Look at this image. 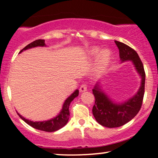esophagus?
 <instances>
[{
    "label": "esophagus",
    "instance_id": "obj_1",
    "mask_svg": "<svg viewBox=\"0 0 158 158\" xmlns=\"http://www.w3.org/2000/svg\"><path fill=\"white\" fill-rule=\"evenodd\" d=\"M87 88H88V85L87 84H81L80 85V88H79V91L80 92H84V91H86L87 90Z\"/></svg>",
    "mask_w": 158,
    "mask_h": 158
}]
</instances>
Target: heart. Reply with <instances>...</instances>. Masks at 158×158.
I'll return each instance as SVG.
<instances>
[{"label":"heart","instance_id":"heart-1","mask_svg":"<svg viewBox=\"0 0 158 158\" xmlns=\"http://www.w3.org/2000/svg\"><path fill=\"white\" fill-rule=\"evenodd\" d=\"M100 52V49L94 48L90 51V54L94 57H97ZM110 59H111V52H110V50H103L102 52H101V53L99 54V57H98L97 68L99 70H103L104 68H106L110 63Z\"/></svg>","mask_w":158,"mask_h":158}]
</instances>
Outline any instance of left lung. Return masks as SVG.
I'll list each match as a JSON object with an SVG mask.
<instances>
[{"label": "left lung", "mask_w": 158, "mask_h": 158, "mask_svg": "<svg viewBox=\"0 0 158 158\" xmlns=\"http://www.w3.org/2000/svg\"><path fill=\"white\" fill-rule=\"evenodd\" d=\"M115 44L119 48V58L122 62L131 60L142 80L137 93L127 102L122 104L114 103L104 94L99 88V85H95L92 90L95 97V104L92 112L97 123L107 128H117L131 120L140 110L145 92L146 73L138 54L134 49L124 43L115 41Z\"/></svg>", "instance_id": "8db88e82"}]
</instances>
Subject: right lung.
I'll list each match as a JSON object with an SVG mask.
<instances>
[{"label":"right lung","instance_id":"1","mask_svg":"<svg viewBox=\"0 0 158 158\" xmlns=\"http://www.w3.org/2000/svg\"><path fill=\"white\" fill-rule=\"evenodd\" d=\"M43 47L45 46L44 40L43 39H38L35 41H32V42L27 45L24 48L20 51L21 52L23 50H26L27 49H30L32 48H35V47ZM79 95V90H76L69 97L68 99L65 100V102L63 105L62 109L61 112L59 113L57 117H54L53 119H50L48 121H43V122H32V121L29 120V119H25L22 116L19 115V117L24 121L25 123H27L29 126H32V128H36V129L41 130V131H44L47 132H52L56 131L57 130L60 129L63 126H64L68 122L69 116H70V111H69V106H70V102L73 100L74 98L78 97Z\"/></svg>","mask_w":158,"mask_h":158}]
</instances>
